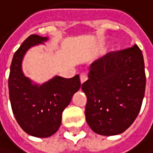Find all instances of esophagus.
Masks as SVG:
<instances>
[{"instance_id": "1", "label": "esophagus", "mask_w": 153, "mask_h": 153, "mask_svg": "<svg viewBox=\"0 0 153 153\" xmlns=\"http://www.w3.org/2000/svg\"><path fill=\"white\" fill-rule=\"evenodd\" d=\"M80 80H81V82H84L86 80H87V74L86 73H81L80 74Z\"/></svg>"}]
</instances>
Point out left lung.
<instances>
[{
  "mask_svg": "<svg viewBox=\"0 0 153 153\" xmlns=\"http://www.w3.org/2000/svg\"><path fill=\"white\" fill-rule=\"evenodd\" d=\"M145 87L144 59L137 45L96 60L90 66L88 80L82 84L90 128L102 136L124 132L139 113Z\"/></svg>",
  "mask_w": 153,
  "mask_h": 153,
  "instance_id": "8db88e82",
  "label": "left lung"
}]
</instances>
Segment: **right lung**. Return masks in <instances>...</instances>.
Wrapping results in <instances>:
<instances>
[{
  "label": "right lung",
  "mask_w": 153,
  "mask_h": 153,
  "mask_svg": "<svg viewBox=\"0 0 153 153\" xmlns=\"http://www.w3.org/2000/svg\"><path fill=\"white\" fill-rule=\"evenodd\" d=\"M32 34L15 53L8 79L9 97L16 122L27 134L37 137L54 135L61 124L62 112L81 87L80 76L66 79L56 76L42 84H35L22 71V59L30 47L47 41Z\"/></svg>",
  "instance_id": "1"
}]
</instances>
